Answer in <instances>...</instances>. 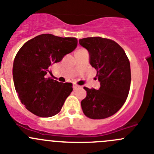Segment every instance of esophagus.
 <instances>
[{
  "instance_id": "1",
  "label": "esophagus",
  "mask_w": 154,
  "mask_h": 154,
  "mask_svg": "<svg viewBox=\"0 0 154 154\" xmlns=\"http://www.w3.org/2000/svg\"><path fill=\"white\" fill-rule=\"evenodd\" d=\"M81 88V87H80V86H78V85H74L73 86V89H74V90H78V89H80Z\"/></svg>"
}]
</instances>
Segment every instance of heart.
Wrapping results in <instances>:
<instances>
[{"label":"heart","instance_id":"heart-1","mask_svg":"<svg viewBox=\"0 0 154 154\" xmlns=\"http://www.w3.org/2000/svg\"><path fill=\"white\" fill-rule=\"evenodd\" d=\"M83 50H84V49H80V50H78V51H83Z\"/></svg>","mask_w":154,"mask_h":154}]
</instances>
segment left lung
Here are the masks:
<instances>
[{
  "mask_svg": "<svg viewBox=\"0 0 154 154\" xmlns=\"http://www.w3.org/2000/svg\"><path fill=\"white\" fill-rule=\"evenodd\" d=\"M88 51L90 64L97 70L99 90L84 87L87 97L81 101L84 115L92 119L112 116L125 102L130 90V62L123 48L116 42L101 37L79 40Z\"/></svg>",
  "mask_w": 154,
  "mask_h": 154,
  "instance_id": "left-lung-1",
  "label": "left lung"
}]
</instances>
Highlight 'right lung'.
Returning a JSON list of instances; mask_svg holds the SVG:
<instances>
[{
    "mask_svg": "<svg viewBox=\"0 0 154 154\" xmlns=\"http://www.w3.org/2000/svg\"><path fill=\"white\" fill-rule=\"evenodd\" d=\"M77 39L42 34L29 40L14 58L13 79L18 97L27 110L39 117L55 116L72 92V84L46 78L50 66L76 48Z\"/></svg>",
    "mask_w": 154,
    "mask_h": 154,
    "instance_id": "obj_1",
    "label": "right lung"
}]
</instances>
